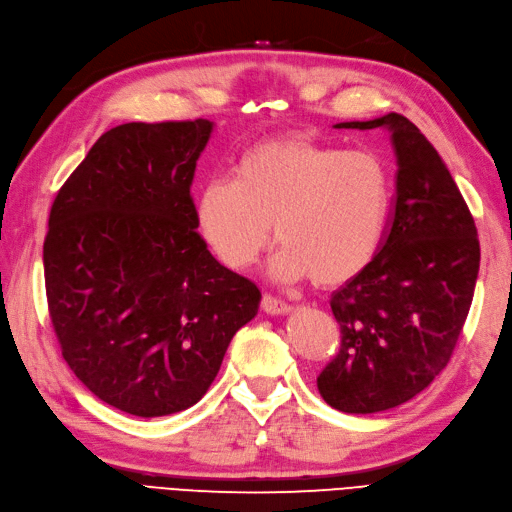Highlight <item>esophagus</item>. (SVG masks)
I'll use <instances>...</instances> for the list:
<instances>
[{
  "label": "esophagus",
  "instance_id": "obj_1",
  "mask_svg": "<svg viewBox=\"0 0 512 512\" xmlns=\"http://www.w3.org/2000/svg\"><path fill=\"white\" fill-rule=\"evenodd\" d=\"M261 309H264L268 316H285V313L292 311V305H287L283 300L270 294H264V298H261Z\"/></svg>",
  "mask_w": 512,
  "mask_h": 512
}]
</instances>
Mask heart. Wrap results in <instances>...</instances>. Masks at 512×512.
Here are the masks:
<instances>
[{
  "label": "heart",
  "instance_id": "b5f03b06",
  "mask_svg": "<svg viewBox=\"0 0 512 512\" xmlns=\"http://www.w3.org/2000/svg\"><path fill=\"white\" fill-rule=\"evenodd\" d=\"M393 209L389 164L368 149L346 151L303 134L248 147L233 175L205 181L194 218L205 246L222 266L248 270L272 240L279 281L313 277L348 283L368 270L385 242Z\"/></svg>",
  "mask_w": 512,
  "mask_h": 512
}]
</instances>
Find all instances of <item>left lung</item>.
<instances>
[{
	"instance_id": "8db88e82",
	"label": "left lung",
	"mask_w": 512,
	"mask_h": 512,
	"mask_svg": "<svg viewBox=\"0 0 512 512\" xmlns=\"http://www.w3.org/2000/svg\"><path fill=\"white\" fill-rule=\"evenodd\" d=\"M337 129L391 131L398 157L385 242L368 270L331 296L342 348L318 376L326 404L344 413L393 409L448 365L474 298L476 222L437 149L389 112Z\"/></svg>"
}]
</instances>
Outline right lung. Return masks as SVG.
I'll return each mask as SVG.
<instances>
[{
	"label": "right lung",
	"instance_id": "1",
	"mask_svg": "<svg viewBox=\"0 0 512 512\" xmlns=\"http://www.w3.org/2000/svg\"><path fill=\"white\" fill-rule=\"evenodd\" d=\"M214 123H125L64 181L43 244L62 357L103 402L162 417L199 402L261 292L214 259L190 186Z\"/></svg>",
	"mask_w": 512,
	"mask_h": 512
}]
</instances>
